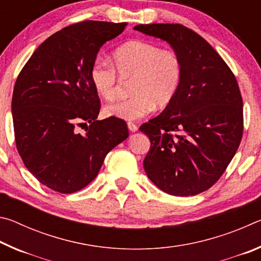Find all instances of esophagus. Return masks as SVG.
<instances>
[{"label":"esophagus","mask_w":261,"mask_h":261,"mask_svg":"<svg viewBox=\"0 0 261 261\" xmlns=\"http://www.w3.org/2000/svg\"><path fill=\"white\" fill-rule=\"evenodd\" d=\"M127 129H129L131 132H136V131H138V125L135 124V123H132V122H129L127 123Z\"/></svg>","instance_id":"obj_1"}]
</instances>
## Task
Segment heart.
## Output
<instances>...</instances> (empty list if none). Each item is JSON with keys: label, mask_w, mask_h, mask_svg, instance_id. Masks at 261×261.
Listing matches in <instances>:
<instances>
[{"label": "heart", "mask_w": 261, "mask_h": 261, "mask_svg": "<svg viewBox=\"0 0 261 261\" xmlns=\"http://www.w3.org/2000/svg\"><path fill=\"white\" fill-rule=\"evenodd\" d=\"M116 72L122 78H132V95L107 105L103 113L108 117L136 121L151 114L155 106L165 107L174 99L182 81L183 69L182 62L174 51L162 50L147 41L131 40L113 53V67L101 61L92 65V86L105 100H112L116 94Z\"/></svg>", "instance_id": "obj_1"}]
</instances>
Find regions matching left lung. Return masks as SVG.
I'll return each mask as SVG.
<instances>
[{"label": "left lung", "mask_w": 261, "mask_h": 261, "mask_svg": "<svg viewBox=\"0 0 261 261\" xmlns=\"http://www.w3.org/2000/svg\"><path fill=\"white\" fill-rule=\"evenodd\" d=\"M134 30L169 43L183 69L174 99L139 127L151 141L144 169L163 192L194 196L221 177L240 146V87L222 57L192 30L179 24H141Z\"/></svg>", "instance_id": "1"}]
</instances>
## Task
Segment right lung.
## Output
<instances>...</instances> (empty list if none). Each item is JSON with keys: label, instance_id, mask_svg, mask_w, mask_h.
Wrapping results in <instances>:
<instances>
[{"label": "right lung", "instance_id": "right-lung-1", "mask_svg": "<svg viewBox=\"0 0 261 261\" xmlns=\"http://www.w3.org/2000/svg\"><path fill=\"white\" fill-rule=\"evenodd\" d=\"M126 25L86 20L64 28L37 48L17 78L11 102L17 149L30 173L54 191L85 188L129 137L120 118L96 121L100 100L90 79L100 48ZM86 122L90 126L79 134L75 125Z\"/></svg>", "mask_w": 261, "mask_h": 261}]
</instances>
